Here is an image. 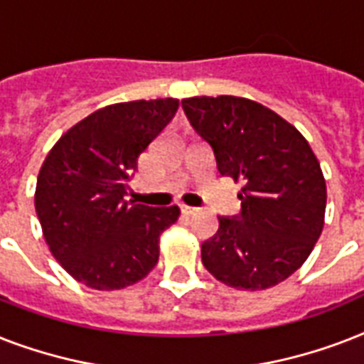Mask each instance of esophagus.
I'll list each match as a JSON object with an SVG mask.
<instances>
[{
  "mask_svg": "<svg viewBox=\"0 0 364 364\" xmlns=\"http://www.w3.org/2000/svg\"><path fill=\"white\" fill-rule=\"evenodd\" d=\"M181 213L183 215H196L198 213V208H191V205H181Z\"/></svg>",
  "mask_w": 364,
  "mask_h": 364,
  "instance_id": "34e87169",
  "label": "esophagus"
}]
</instances>
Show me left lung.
<instances>
[{"label": "left lung", "instance_id": "8db88e82", "mask_svg": "<svg viewBox=\"0 0 364 364\" xmlns=\"http://www.w3.org/2000/svg\"><path fill=\"white\" fill-rule=\"evenodd\" d=\"M181 104L219 173L242 183V213L219 217L202 262L228 287H274L304 264L321 236L327 185L319 160L291 122L259 102L194 96Z\"/></svg>", "mask_w": 364, "mask_h": 364}]
</instances>
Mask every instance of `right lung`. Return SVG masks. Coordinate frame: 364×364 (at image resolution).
I'll list each match as a JSON object with an SVG mask.
<instances>
[{
	"instance_id": "1",
	"label": "right lung",
	"mask_w": 364,
	"mask_h": 364,
	"mask_svg": "<svg viewBox=\"0 0 364 364\" xmlns=\"http://www.w3.org/2000/svg\"><path fill=\"white\" fill-rule=\"evenodd\" d=\"M179 100L105 105L71 126L43 162L36 211L50 253L82 285L117 291L159 262L160 234L179 208L124 200L139 154L176 117Z\"/></svg>"
}]
</instances>
